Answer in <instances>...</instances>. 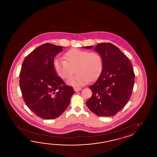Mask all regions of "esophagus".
<instances>
[{
    "mask_svg": "<svg viewBox=\"0 0 157 157\" xmlns=\"http://www.w3.org/2000/svg\"><path fill=\"white\" fill-rule=\"evenodd\" d=\"M81 90V87H74V90L75 92H78Z\"/></svg>",
    "mask_w": 157,
    "mask_h": 157,
    "instance_id": "34e87169",
    "label": "esophagus"
}]
</instances>
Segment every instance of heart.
<instances>
[{
    "label": "heart",
    "mask_w": 157,
    "mask_h": 157,
    "mask_svg": "<svg viewBox=\"0 0 157 157\" xmlns=\"http://www.w3.org/2000/svg\"><path fill=\"white\" fill-rule=\"evenodd\" d=\"M63 59H56L53 62L57 75L64 80L70 78L75 72L77 74L68 80L74 86H82L99 77L103 68V60L100 54L78 49H72L64 54Z\"/></svg>",
    "instance_id": "1"
}]
</instances>
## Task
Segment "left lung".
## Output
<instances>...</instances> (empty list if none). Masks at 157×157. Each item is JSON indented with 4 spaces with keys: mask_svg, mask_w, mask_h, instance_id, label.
Listing matches in <instances>:
<instances>
[{
    "mask_svg": "<svg viewBox=\"0 0 157 157\" xmlns=\"http://www.w3.org/2000/svg\"><path fill=\"white\" fill-rule=\"evenodd\" d=\"M91 49L93 46L83 47ZM94 50L103 60L100 76L89 87L92 97L87 107L98 116L112 117L122 110L130 98L135 82V74L130 61L112 44H97Z\"/></svg>",
    "mask_w": 157,
    "mask_h": 157,
    "instance_id": "left-lung-1",
    "label": "left lung"
}]
</instances>
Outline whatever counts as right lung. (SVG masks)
<instances>
[{
  "label": "right lung",
  "instance_id": "obj_1",
  "mask_svg": "<svg viewBox=\"0 0 157 157\" xmlns=\"http://www.w3.org/2000/svg\"><path fill=\"white\" fill-rule=\"evenodd\" d=\"M63 47L41 45L25 58L20 74V86L27 106L38 117L53 120L63 113L74 94L57 75L53 62Z\"/></svg>",
  "mask_w": 157,
  "mask_h": 157
}]
</instances>
